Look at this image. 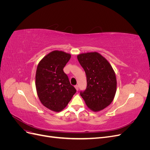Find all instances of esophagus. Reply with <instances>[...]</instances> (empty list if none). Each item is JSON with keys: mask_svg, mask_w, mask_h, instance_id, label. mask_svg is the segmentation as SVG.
<instances>
[{"mask_svg": "<svg viewBox=\"0 0 150 150\" xmlns=\"http://www.w3.org/2000/svg\"><path fill=\"white\" fill-rule=\"evenodd\" d=\"M75 88L76 89L77 91H78L79 90V86L78 85H76L75 86Z\"/></svg>", "mask_w": 150, "mask_h": 150, "instance_id": "esophagus-1", "label": "esophagus"}]
</instances>
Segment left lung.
I'll return each instance as SVG.
<instances>
[{"mask_svg":"<svg viewBox=\"0 0 150 150\" xmlns=\"http://www.w3.org/2000/svg\"><path fill=\"white\" fill-rule=\"evenodd\" d=\"M78 59L84 69L87 87L80 92L86 105L99 111L110 105L116 92L115 71L109 62L96 52L81 54Z\"/></svg>","mask_w":150,"mask_h":150,"instance_id":"1","label":"left lung"}]
</instances>
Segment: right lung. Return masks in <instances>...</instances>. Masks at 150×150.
<instances>
[{
	"mask_svg": "<svg viewBox=\"0 0 150 150\" xmlns=\"http://www.w3.org/2000/svg\"><path fill=\"white\" fill-rule=\"evenodd\" d=\"M71 57L63 51H54L45 56L37 67L35 86L38 97L45 107L53 111L64 109L76 92L63 71Z\"/></svg>",
	"mask_w": 150,
	"mask_h": 150,
	"instance_id": "add662e5",
	"label": "right lung"
}]
</instances>
